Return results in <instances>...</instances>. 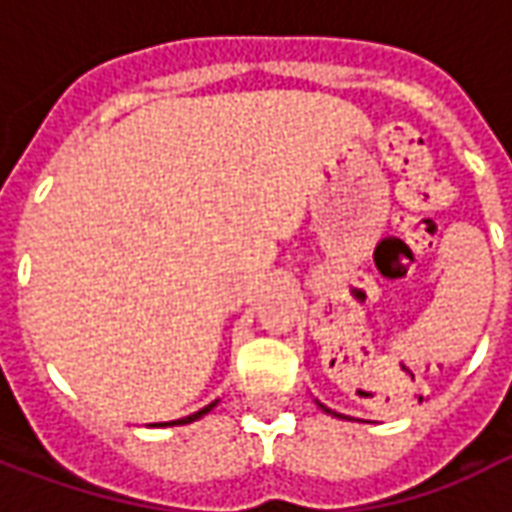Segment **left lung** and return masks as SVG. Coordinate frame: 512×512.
Here are the masks:
<instances>
[{
	"label": "left lung",
	"mask_w": 512,
	"mask_h": 512,
	"mask_svg": "<svg viewBox=\"0 0 512 512\" xmlns=\"http://www.w3.org/2000/svg\"><path fill=\"white\" fill-rule=\"evenodd\" d=\"M318 406H321L323 411H326V414H332V417H343V414H337V411H332V408H326V406H323V403H318Z\"/></svg>",
	"instance_id": "obj_1"
}]
</instances>
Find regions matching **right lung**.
<instances>
[{
  "instance_id": "right-lung-1",
  "label": "right lung",
  "mask_w": 512,
  "mask_h": 512,
  "mask_svg": "<svg viewBox=\"0 0 512 512\" xmlns=\"http://www.w3.org/2000/svg\"><path fill=\"white\" fill-rule=\"evenodd\" d=\"M219 400H213V403H208L205 408H200V411H194V414H189V417H183V419H172V422H161V425H156V428H167V425H189V422H194V419H200L205 417L208 411H211L213 406H216Z\"/></svg>"
}]
</instances>
